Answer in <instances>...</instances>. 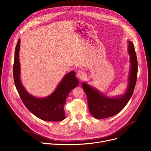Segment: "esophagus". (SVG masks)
<instances>
[{
    "label": "esophagus",
    "instance_id": "34e87169",
    "mask_svg": "<svg viewBox=\"0 0 151 151\" xmlns=\"http://www.w3.org/2000/svg\"><path fill=\"white\" fill-rule=\"evenodd\" d=\"M85 72H82V71H79L77 73V76L79 79H81V80H83L85 78Z\"/></svg>",
    "mask_w": 151,
    "mask_h": 151
}]
</instances>
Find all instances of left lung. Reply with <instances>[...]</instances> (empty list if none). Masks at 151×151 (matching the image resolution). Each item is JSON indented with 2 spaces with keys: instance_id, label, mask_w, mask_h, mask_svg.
<instances>
[{
  "instance_id": "left-lung-1",
  "label": "left lung",
  "mask_w": 151,
  "mask_h": 151,
  "mask_svg": "<svg viewBox=\"0 0 151 151\" xmlns=\"http://www.w3.org/2000/svg\"><path fill=\"white\" fill-rule=\"evenodd\" d=\"M128 42V52L130 56L131 65L128 87L123 94L108 97L85 82L82 83L87 97L89 111L96 119L109 118L118 114L124 109L133 94L137 76V60L133 44L130 40Z\"/></svg>"
}]
</instances>
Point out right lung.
<instances>
[{
  "label": "right lung",
  "instance_id": "right-lung-1",
  "mask_svg": "<svg viewBox=\"0 0 151 151\" xmlns=\"http://www.w3.org/2000/svg\"><path fill=\"white\" fill-rule=\"evenodd\" d=\"M19 47L20 39L18 40L15 50L13 75L16 88L23 103L29 111L42 120L47 121L63 120L66 118L64 106L66 103L68 94L79 84L75 71H71L64 76L55 90L50 96L44 98L35 97L26 91L21 81Z\"/></svg>",
  "mask_w": 151,
  "mask_h": 151
}]
</instances>
